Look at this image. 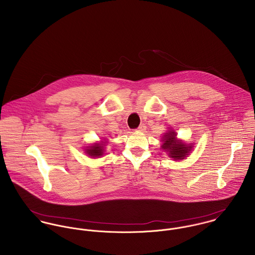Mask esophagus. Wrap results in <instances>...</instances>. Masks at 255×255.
<instances>
[{
  "instance_id": "34e87169",
  "label": "esophagus",
  "mask_w": 255,
  "mask_h": 255,
  "mask_svg": "<svg viewBox=\"0 0 255 255\" xmlns=\"http://www.w3.org/2000/svg\"><path fill=\"white\" fill-rule=\"evenodd\" d=\"M137 130L138 131H145L146 130V126L144 124H142V125H140L138 128H137Z\"/></svg>"
}]
</instances>
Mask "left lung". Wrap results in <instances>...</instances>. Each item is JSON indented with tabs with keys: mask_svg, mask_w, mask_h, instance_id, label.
Masks as SVG:
<instances>
[{
	"mask_svg": "<svg viewBox=\"0 0 255 255\" xmlns=\"http://www.w3.org/2000/svg\"><path fill=\"white\" fill-rule=\"evenodd\" d=\"M164 143L162 144V148L166 150L171 158L175 160H182L186 157L191 150V146L183 144L181 141L176 140V133L171 130L168 131L162 140Z\"/></svg>",
	"mask_w": 255,
	"mask_h": 255,
	"instance_id": "obj_1",
	"label": "left lung"
}]
</instances>
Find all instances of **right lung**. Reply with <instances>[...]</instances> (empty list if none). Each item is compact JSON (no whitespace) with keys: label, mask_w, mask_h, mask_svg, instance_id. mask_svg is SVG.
<instances>
[{"label":"right lung","mask_w":255,"mask_h":255,"mask_svg":"<svg viewBox=\"0 0 255 255\" xmlns=\"http://www.w3.org/2000/svg\"><path fill=\"white\" fill-rule=\"evenodd\" d=\"M86 153L92 157H98L102 156L103 153V144L102 143H95L91 146L89 149H86Z\"/></svg>","instance_id":"1"}]
</instances>
